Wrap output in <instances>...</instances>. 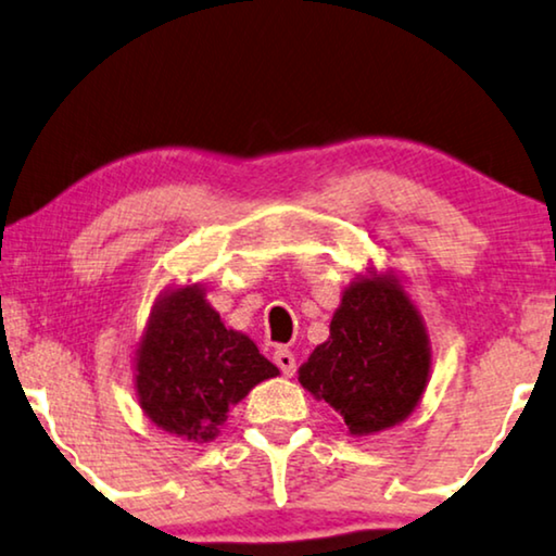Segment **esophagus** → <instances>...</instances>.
<instances>
[{"label":"esophagus","instance_id":"obj_1","mask_svg":"<svg viewBox=\"0 0 556 556\" xmlns=\"http://www.w3.org/2000/svg\"><path fill=\"white\" fill-rule=\"evenodd\" d=\"M273 362L278 364V369L283 371L286 377H293V371H295V356H293V352H288L286 346H278L276 352H273Z\"/></svg>","mask_w":556,"mask_h":556}]
</instances>
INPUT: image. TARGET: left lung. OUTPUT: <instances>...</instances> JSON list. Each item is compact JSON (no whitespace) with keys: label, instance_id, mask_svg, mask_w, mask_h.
Returning a JSON list of instances; mask_svg holds the SVG:
<instances>
[{"label":"left lung","instance_id":"8db88e82","mask_svg":"<svg viewBox=\"0 0 556 556\" xmlns=\"http://www.w3.org/2000/svg\"><path fill=\"white\" fill-rule=\"evenodd\" d=\"M329 331V341L299 369V382L329 402L352 435L405 420L430 371L428 333L405 291L390 278L356 280Z\"/></svg>","mask_w":556,"mask_h":556}]
</instances>
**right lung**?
I'll list each match as a JSON object with an SVG mask.
<instances>
[{
  "instance_id": "right-lung-1",
  "label": "right lung",
  "mask_w": 556,
  "mask_h": 556,
  "mask_svg": "<svg viewBox=\"0 0 556 556\" xmlns=\"http://www.w3.org/2000/svg\"><path fill=\"white\" fill-rule=\"evenodd\" d=\"M278 375L245 333L227 329L197 286L164 295L136 356L141 409L159 428L207 443L232 405Z\"/></svg>"
}]
</instances>
